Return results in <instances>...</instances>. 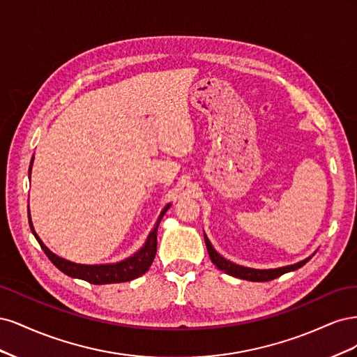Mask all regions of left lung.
I'll list each match as a JSON object with an SVG mask.
<instances>
[{
  "instance_id": "left-lung-1",
  "label": "left lung",
  "mask_w": 357,
  "mask_h": 357,
  "mask_svg": "<svg viewBox=\"0 0 357 357\" xmlns=\"http://www.w3.org/2000/svg\"><path fill=\"white\" fill-rule=\"evenodd\" d=\"M204 240H205V245H207V250L210 255L211 262L218 266L220 271H225L226 274H229L232 277L236 278H243V280H248V282H269V280H274L280 275H283L286 273L290 271H295V269L304 266L308 261L310 257L304 259V261H301L298 264L294 265H287V266H282V268H275V269H255V268H247V266H241V265H236L228 259H225L223 256H220L218 252L214 250V247L211 245L210 240L207 238V235H204Z\"/></svg>"
}]
</instances>
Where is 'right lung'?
I'll use <instances>...</instances> for the list:
<instances>
[{"label": "right lung", "mask_w": 357, "mask_h": 357, "mask_svg": "<svg viewBox=\"0 0 357 357\" xmlns=\"http://www.w3.org/2000/svg\"><path fill=\"white\" fill-rule=\"evenodd\" d=\"M34 160V159H32ZM32 160L29 165V176H31V167H32ZM168 204L167 207L160 211L158 222L155 223L153 229L150 231L147 240L144 243V245L139 248V250L132 255L131 257L125 259L122 262L117 264H107V265H82V264H74L67 261V259H62L59 256H56L55 253H52L49 248L43 244V241L38 238V235L34 232V226H32L31 222V215H29V226L32 229V234L36 235V238L38 241V244L41 245L43 250H45L46 256L50 259L52 264L55 265L59 271H62L63 274H67L68 277L73 278H80L88 282L91 284H112V283H125V282H131L134 278H138L139 275H143L147 269L150 268V265L153 264V259L156 255V247H158V228L159 223L164 218V214L167 213V210L169 208Z\"/></svg>", "instance_id": "add662e5"}]
</instances>
